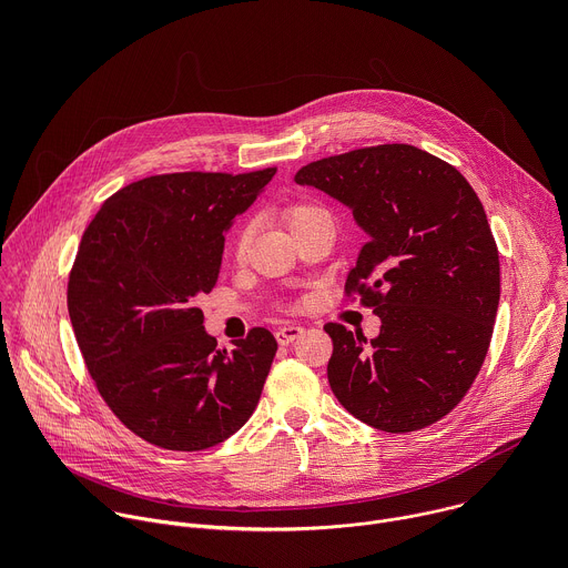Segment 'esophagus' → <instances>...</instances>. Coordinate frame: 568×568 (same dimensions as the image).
Segmentation results:
<instances>
[{
    "label": "esophagus",
    "instance_id": "esophagus-1",
    "mask_svg": "<svg viewBox=\"0 0 568 568\" xmlns=\"http://www.w3.org/2000/svg\"><path fill=\"white\" fill-rule=\"evenodd\" d=\"M274 335H276V342H278L281 346H287V344H292L296 337L303 335V328H301V326H294V323H287V326H281Z\"/></svg>",
    "mask_w": 568,
    "mask_h": 568
}]
</instances>
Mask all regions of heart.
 <instances>
[{
    "instance_id": "obj_1",
    "label": "heart",
    "mask_w": 568,
    "mask_h": 568,
    "mask_svg": "<svg viewBox=\"0 0 568 568\" xmlns=\"http://www.w3.org/2000/svg\"><path fill=\"white\" fill-rule=\"evenodd\" d=\"M283 217H285V224L290 226V231H296L298 226L312 222V220H318V217H328L326 209H321L312 202H298V204H292L283 211ZM247 245H250V226L242 229L237 233V240H235V254L242 256L247 252Z\"/></svg>"
}]
</instances>
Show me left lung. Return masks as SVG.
<instances>
[{
  "mask_svg": "<svg viewBox=\"0 0 568 568\" xmlns=\"http://www.w3.org/2000/svg\"><path fill=\"white\" fill-rule=\"evenodd\" d=\"M294 182L353 211L368 235L346 294L379 316L366 342L328 323V382L362 423L407 434L447 416L488 355L501 281L483 204L447 161L384 143L303 166Z\"/></svg>",
  "mask_w": 568,
  "mask_h": 568,
  "instance_id": "left-lung-1",
  "label": "left lung"
}]
</instances>
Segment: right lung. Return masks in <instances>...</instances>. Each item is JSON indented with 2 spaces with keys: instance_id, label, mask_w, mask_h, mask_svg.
Instances as JSON below:
<instances>
[{
  "instance_id": "add662e5",
  "label": "right lung",
  "mask_w": 568,
  "mask_h": 568,
  "mask_svg": "<svg viewBox=\"0 0 568 568\" xmlns=\"http://www.w3.org/2000/svg\"><path fill=\"white\" fill-rule=\"evenodd\" d=\"M274 175L145 178L105 200L80 240L67 287L78 348L112 414L156 447L209 449L261 399L274 335L217 348L197 296L217 283L224 231Z\"/></svg>"
}]
</instances>
